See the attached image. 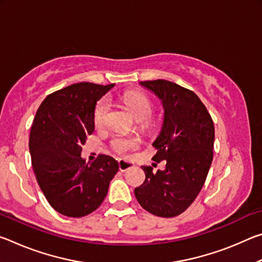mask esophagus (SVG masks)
<instances>
[{"label": "esophagus", "instance_id": "34e87169", "mask_svg": "<svg viewBox=\"0 0 262 262\" xmlns=\"http://www.w3.org/2000/svg\"><path fill=\"white\" fill-rule=\"evenodd\" d=\"M118 163H119V170H120L121 172H125V171L129 170V168L134 166V164H133L132 162L125 161V159H119Z\"/></svg>", "mask_w": 262, "mask_h": 262}]
</instances>
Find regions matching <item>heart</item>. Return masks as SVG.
I'll return each instance as SVG.
<instances>
[{
  "label": "heart",
  "instance_id": "obj_1",
  "mask_svg": "<svg viewBox=\"0 0 262 262\" xmlns=\"http://www.w3.org/2000/svg\"><path fill=\"white\" fill-rule=\"evenodd\" d=\"M123 100H125L128 107L132 110L133 114L135 115L137 120H147L152 113L151 101L149 100L147 96L141 94V92H127V94L123 96ZM108 110L110 103L106 98L100 99L98 103H97L94 112V120L96 122V125H104L106 122V119H107ZM111 144H112V148L115 151L119 154H123L126 152L127 150L135 148L137 145V141L135 139H130V137L117 136L112 140Z\"/></svg>",
  "mask_w": 262,
  "mask_h": 262
}]
</instances>
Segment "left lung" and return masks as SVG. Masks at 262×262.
<instances>
[{"instance_id": "left-lung-1", "label": "left lung", "mask_w": 262, "mask_h": 262, "mask_svg": "<svg viewBox=\"0 0 262 262\" xmlns=\"http://www.w3.org/2000/svg\"><path fill=\"white\" fill-rule=\"evenodd\" d=\"M162 100L164 121L152 145V159L166 161L152 172L142 166L145 180L134 193L142 208L159 217H174L200 193L212 162L214 122L200 98L188 89L165 79L140 82Z\"/></svg>"}]
</instances>
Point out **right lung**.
Instances as JSON below:
<instances>
[{"label": "right lung", "instance_id": "obj_1", "mask_svg": "<svg viewBox=\"0 0 262 262\" xmlns=\"http://www.w3.org/2000/svg\"><path fill=\"white\" fill-rule=\"evenodd\" d=\"M113 86L72 84L48 95L35 113L29 141L35 179L48 203L64 216L95 211L119 170L107 155L90 164L81 157L86 136L95 130L97 101Z\"/></svg>", "mask_w": 262, "mask_h": 262}]
</instances>
